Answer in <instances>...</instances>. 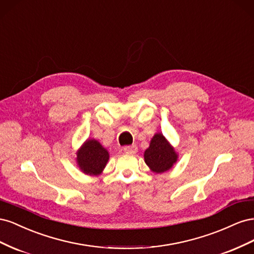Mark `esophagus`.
<instances>
[{"mask_svg":"<svg viewBox=\"0 0 254 254\" xmlns=\"http://www.w3.org/2000/svg\"><path fill=\"white\" fill-rule=\"evenodd\" d=\"M124 151L127 153H135L137 151L136 145H130V146H125Z\"/></svg>","mask_w":254,"mask_h":254,"instance_id":"34e87169","label":"esophagus"}]
</instances>
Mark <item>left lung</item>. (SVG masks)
<instances>
[{
    "instance_id": "left-lung-1",
    "label": "left lung",
    "mask_w": 254,
    "mask_h": 254,
    "mask_svg": "<svg viewBox=\"0 0 254 254\" xmlns=\"http://www.w3.org/2000/svg\"><path fill=\"white\" fill-rule=\"evenodd\" d=\"M144 159L152 172L160 174L172 168L177 161V153L165 137L157 133L151 139L149 148L145 150Z\"/></svg>"
}]
</instances>
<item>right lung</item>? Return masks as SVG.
Listing matches in <instances>:
<instances>
[{"instance_id":"right-lung-1","label":"right lung","mask_w":254,"mask_h":254,"mask_svg":"<svg viewBox=\"0 0 254 254\" xmlns=\"http://www.w3.org/2000/svg\"><path fill=\"white\" fill-rule=\"evenodd\" d=\"M109 159V153L95 140H88L77 153V162L84 174H101Z\"/></svg>"}]
</instances>
